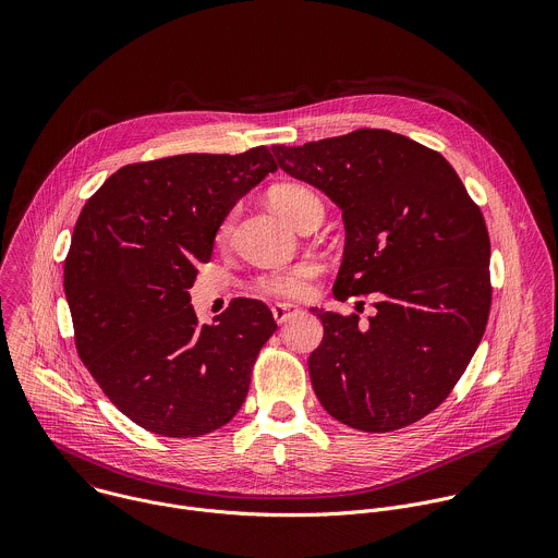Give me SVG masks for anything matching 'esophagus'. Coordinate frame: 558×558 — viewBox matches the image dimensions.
Listing matches in <instances>:
<instances>
[{
  "label": "esophagus",
  "instance_id": "obj_1",
  "mask_svg": "<svg viewBox=\"0 0 558 558\" xmlns=\"http://www.w3.org/2000/svg\"><path fill=\"white\" fill-rule=\"evenodd\" d=\"M271 313H274V320H276L278 325H282V323L291 320V317H293L295 313H300V308H298L295 304H289V302H276V304L271 306Z\"/></svg>",
  "mask_w": 558,
  "mask_h": 558
}]
</instances>
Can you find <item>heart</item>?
Returning <instances> with one entry per match:
<instances>
[{
	"mask_svg": "<svg viewBox=\"0 0 558 558\" xmlns=\"http://www.w3.org/2000/svg\"><path fill=\"white\" fill-rule=\"evenodd\" d=\"M274 207L291 220L295 227L311 214H323V201L313 190L300 185V183H282L271 190L269 194ZM233 216L227 214L218 227H216V243L225 245L231 235ZM320 276V265L313 260H302L291 267L265 271L254 280V291L269 295V298H282V300H298L306 298L311 293L313 280Z\"/></svg>",
	"mask_w": 558,
	"mask_h": 558,
	"instance_id": "obj_1",
	"label": "heart"
}]
</instances>
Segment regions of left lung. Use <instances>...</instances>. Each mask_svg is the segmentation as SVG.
Returning <instances> with one entry per match:
<instances>
[{
  "mask_svg": "<svg viewBox=\"0 0 558 558\" xmlns=\"http://www.w3.org/2000/svg\"><path fill=\"white\" fill-rule=\"evenodd\" d=\"M278 166L331 196L347 225L338 300L377 293V313L313 308L317 400L338 422L390 433L433 413L480 347L493 302L484 214L446 158L397 132L362 128L274 145Z\"/></svg>",
  "mask_w": 558,
  "mask_h": 558,
  "instance_id": "obj_1",
  "label": "left lung"
}]
</instances>
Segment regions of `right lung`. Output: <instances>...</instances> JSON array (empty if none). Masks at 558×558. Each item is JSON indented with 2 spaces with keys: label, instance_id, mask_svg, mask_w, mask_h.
<instances>
[{
  "label": "right lung",
  "instance_id": "add662e5",
  "mask_svg": "<svg viewBox=\"0 0 558 558\" xmlns=\"http://www.w3.org/2000/svg\"><path fill=\"white\" fill-rule=\"evenodd\" d=\"M276 170L267 145L163 156L117 170L78 214L63 265L74 347L141 428L201 437L243 407L274 315L235 298L201 325L187 289L211 258L218 222Z\"/></svg>",
  "mask_w": 558,
  "mask_h": 558
}]
</instances>
